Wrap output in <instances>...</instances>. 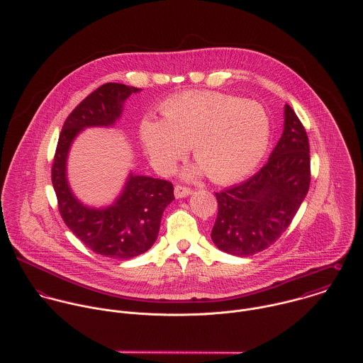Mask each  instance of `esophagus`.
<instances>
[{"label": "esophagus", "instance_id": "1", "mask_svg": "<svg viewBox=\"0 0 363 363\" xmlns=\"http://www.w3.org/2000/svg\"><path fill=\"white\" fill-rule=\"evenodd\" d=\"M191 194V190L189 187H184V186H176L174 187V197L176 199H184V197H189Z\"/></svg>", "mask_w": 363, "mask_h": 363}]
</instances>
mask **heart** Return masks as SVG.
Here are the masks:
<instances>
[{"instance_id": "b5f03b06", "label": "heart", "mask_w": 363, "mask_h": 363, "mask_svg": "<svg viewBox=\"0 0 363 363\" xmlns=\"http://www.w3.org/2000/svg\"><path fill=\"white\" fill-rule=\"evenodd\" d=\"M163 120L144 118L140 140L152 166L170 172L191 145L197 164L187 176L207 172L216 183L249 174L265 154L271 124L264 107L240 98L201 91L184 92L162 106Z\"/></svg>"}]
</instances>
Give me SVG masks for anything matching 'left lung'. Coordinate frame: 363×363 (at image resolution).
<instances>
[{"label": "left lung", "mask_w": 363, "mask_h": 363, "mask_svg": "<svg viewBox=\"0 0 363 363\" xmlns=\"http://www.w3.org/2000/svg\"><path fill=\"white\" fill-rule=\"evenodd\" d=\"M309 184L308 134L292 107L285 104L284 131L268 162L246 182L215 193L218 216L212 242L238 257L262 252L288 229Z\"/></svg>", "instance_id": "1"}]
</instances>
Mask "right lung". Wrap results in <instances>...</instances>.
<instances>
[{"mask_svg": "<svg viewBox=\"0 0 363 363\" xmlns=\"http://www.w3.org/2000/svg\"><path fill=\"white\" fill-rule=\"evenodd\" d=\"M141 91L108 82L88 95L67 117L52 162V187L61 218L86 247L110 259H133L152 247L163 211L174 200L173 184L131 172L110 206L89 207L69 187L67 160L72 143L85 128L113 127L130 95Z\"/></svg>", "mask_w": 363, "mask_h": 363, "instance_id": "right-lung-1", "label": "right lung"}]
</instances>
